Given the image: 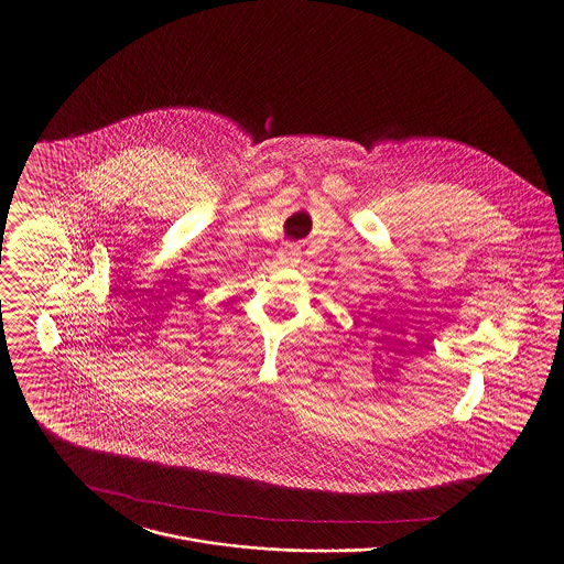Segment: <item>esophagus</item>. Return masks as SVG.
I'll use <instances>...</instances> for the list:
<instances>
[{"instance_id":"obj_1","label":"esophagus","mask_w":564,"mask_h":564,"mask_svg":"<svg viewBox=\"0 0 564 564\" xmlns=\"http://www.w3.org/2000/svg\"><path fill=\"white\" fill-rule=\"evenodd\" d=\"M300 247H295V245H290V247H285V249H281L279 251V262L281 264H295V262H300Z\"/></svg>"}]
</instances>
